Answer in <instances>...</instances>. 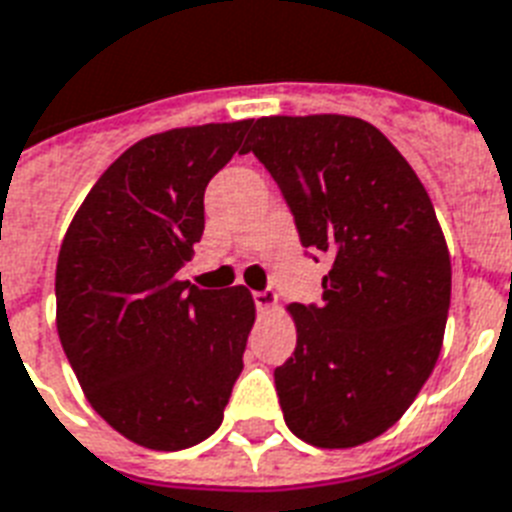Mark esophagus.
Segmentation results:
<instances>
[{"instance_id":"34e87169","label":"esophagus","mask_w":512,"mask_h":512,"mask_svg":"<svg viewBox=\"0 0 512 512\" xmlns=\"http://www.w3.org/2000/svg\"><path fill=\"white\" fill-rule=\"evenodd\" d=\"M253 304L259 312H269V309H275L277 306V293L275 290H256L253 293Z\"/></svg>"}]
</instances>
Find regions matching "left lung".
<instances>
[{
    "mask_svg": "<svg viewBox=\"0 0 512 512\" xmlns=\"http://www.w3.org/2000/svg\"><path fill=\"white\" fill-rule=\"evenodd\" d=\"M253 153L285 195L304 248L330 256L322 304H290L296 351L275 370L285 423L322 449L388 431L439 359L452 264L423 182L354 116H269Z\"/></svg>",
    "mask_w": 512,
    "mask_h": 512,
    "instance_id": "8db88e82",
    "label": "left lung"
}]
</instances>
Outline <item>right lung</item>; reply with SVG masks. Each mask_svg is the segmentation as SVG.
<instances>
[{
	"mask_svg": "<svg viewBox=\"0 0 512 512\" xmlns=\"http://www.w3.org/2000/svg\"><path fill=\"white\" fill-rule=\"evenodd\" d=\"M251 121L145 137L110 163L65 232L57 335L94 412L134 444L177 452L222 425L256 306L243 285L179 280L203 192Z\"/></svg>",
	"mask_w": 512,
	"mask_h": 512,
	"instance_id": "right-lung-1",
	"label": "right lung"
}]
</instances>
